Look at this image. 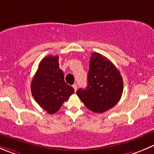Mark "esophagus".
I'll return each mask as SVG.
<instances>
[{
  "label": "esophagus",
  "mask_w": 154,
  "mask_h": 154,
  "mask_svg": "<svg viewBox=\"0 0 154 154\" xmlns=\"http://www.w3.org/2000/svg\"><path fill=\"white\" fill-rule=\"evenodd\" d=\"M73 87H74V91H77V83H74V85H73Z\"/></svg>",
  "instance_id": "1"
}]
</instances>
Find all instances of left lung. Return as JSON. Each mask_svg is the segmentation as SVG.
I'll return each mask as SVG.
<instances>
[{
    "label": "left lung",
    "mask_w": 154,
    "mask_h": 154,
    "mask_svg": "<svg viewBox=\"0 0 154 154\" xmlns=\"http://www.w3.org/2000/svg\"><path fill=\"white\" fill-rule=\"evenodd\" d=\"M86 89L77 94L86 107L95 113H103L116 105L122 96L123 81L120 71L109 59L92 53Z\"/></svg>",
    "instance_id": "1"
}]
</instances>
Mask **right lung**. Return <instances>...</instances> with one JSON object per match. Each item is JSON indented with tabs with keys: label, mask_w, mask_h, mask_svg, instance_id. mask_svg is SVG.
Here are the masks:
<instances>
[{
	"label": "right lung",
	"mask_w": 154,
	"mask_h": 154,
	"mask_svg": "<svg viewBox=\"0 0 154 154\" xmlns=\"http://www.w3.org/2000/svg\"><path fill=\"white\" fill-rule=\"evenodd\" d=\"M31 90L36 102L50 114L57 112L68 101L74 89L64 80L59 56H48L40 62L31 82Z\"/></svg>",
	"instance_id": "1"
}]
</instances>
